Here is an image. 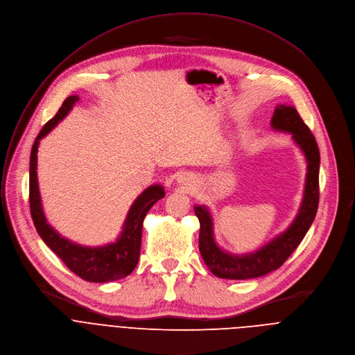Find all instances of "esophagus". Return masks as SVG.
I'll return each mask as SVG.
<instances>
[{"label": "esophagus", "mask_w": 355, "mask_h": 355, "mask_svg": "<svg viewBox=\"0 0 355 355\" xmlns=\"http://www.w3.org/2000/svg\"><path fill=\"white\" fill-rule=\"evenodd\" d=\"M179 182H180V183H183V184H186V183L189 184V182H190V176H189V175H180V176H179Z\"/></svg>", "instance_id": "34e87169"}]
</instances>
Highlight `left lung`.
<instances>
[{
  "mask_svg": "<svg viewBox=\"0 0 355 355\" xmlns=\"http://www.w3.org/2000/svg\"><path fill=\"white\" fill-rule=\"evenodd\" d=\"M270 125L273 130L291 132L307 161L304 196L300 210L289 225L277 239L247 255H232L223 251L214 241L213 220L205 206H196L194 214L200 221L199 248L209 269L223 279H251L266 275L284 265L299 247L309 231L319 207V168L320 152L314 135L303 123L297 110L292 105L275 108Z\"/></svg>",
  "mask_w": 355,
  "mask_h": 355,
  "instance_id": "left-lung-1",
  "label": "left lung"
}]
</instances>
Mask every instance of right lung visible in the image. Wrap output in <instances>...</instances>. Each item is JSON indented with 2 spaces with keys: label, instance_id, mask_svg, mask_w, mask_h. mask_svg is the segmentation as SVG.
Wrapping results in <instances>:
<instances>
[{
  "label": "right lung",
  "instance_id": "add662e5",
  "mask_svg": "<svg viewBox=\"0 0 355 355\" xmlns=\"http://www.w3.org/2000/svg\"><path fill=\"white\" fill-rule=\"evenodd\" d=\"M78 100L77 96L67 97L56 115L49 120L41 132L37 134L32 150L29 162V207L33 224L37 234L45 244L64 262V265L76 273L77 277L87 282H111L128 277L135 269L142 240V223L149 211V209L157 202L164 199L165 190L161 184H153L145 189L137 200L132 203L125 223L123 225V232L115 243H111L104 247H83L76 243H71L63 239L46 221V217L42 210L41 194H39L37 186V173H36V153L39 141L48 135L59 121L67 115L73 108L74 103Z\"/></svg>",
  "mask_w": 355,
  "mask_h": 355
}]
</instances>
